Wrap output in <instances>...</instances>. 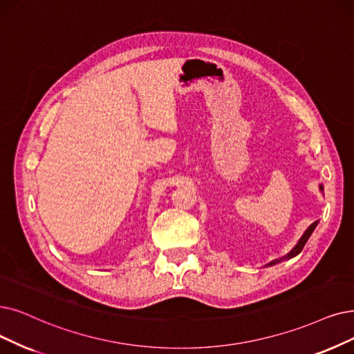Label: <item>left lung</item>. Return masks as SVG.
Here are the masks:
<instances>
[{"label": "left lung", "mask_w": 354, "mask_h": 354, "mask_svg": "<svg viewBox=\"0 0 354 354\" xmlns=\"http://www.w3.org/2000/svg\"><path fill=\"white\" fill-rule=\"evenodd\" d=\"M319 190L324 193V187H322V185H319ZM318 222H319V221H315L314 223H310V225L308 226V228L305 230V232L302 234V236L299 238V241L296 243V245H295V247H293V248L286 254V256L280 257V259H276V260H273V261H270V263H267L264 267H270V266H274V264H277V263H281L283 260H289V259H293V257L298 256V254L302 251V248L305 247V244H306V241L309 239V236L313 235V232L315 231Z\"/></svg>", "instance_id": "8db88e82"}]
</instances>
